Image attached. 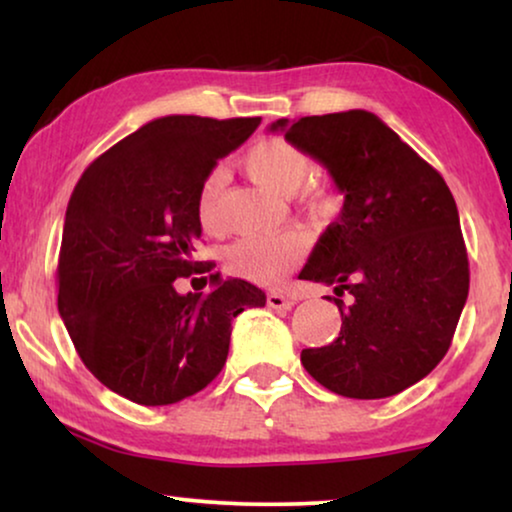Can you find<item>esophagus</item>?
I'll return each mask as SVG.
<instances>
[{
    "instance_id": "obj_1",
    "label": "esophagus",
    "mask_w": 512,
    "mask_h": 512,
    "mask_svg": "<svg viewBox=\"0 0 512 512\" xmlns=\"http://www.w3.org/2000/svg\"><path fill=\"white\" fill-rule=\"evenodd\" d=\"M268 307H272V310H291L293 298L284 296V293L272 291V293H268Z\"/></svg>"
}]
</instances>
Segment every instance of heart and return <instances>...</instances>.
<instances>
[{
  "instance_id": "obj_1",
  "label": "heart",
  "mask_w": 512,
  "mask_h": 512,
  "mask_svg": "<svg viewBox=\"0 0 512 512\" xmlns=\"http://www.w3.org/2000/svg\"><path fill=\"white\" fill-rule=\"evenodd\" d=\"M242 170L251 181L265 191L291 198L312 179L314 163L307 153L293 142L282 137H268L251 144L242 156ZM310 202L317 209L328 207V198L319 193L310 195ZM195 212L205 233L219 235L223 230V174L212 170L202 179L195 200ZM307 240L300 230H282L275 235L242 237L230 244L223 254V263L230 275L247 279V282L277 286L289 272L303 261Z\"/></svg>"
}]
</instances>
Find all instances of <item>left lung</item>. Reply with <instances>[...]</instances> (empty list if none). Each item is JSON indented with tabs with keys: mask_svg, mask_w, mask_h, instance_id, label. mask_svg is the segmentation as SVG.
<instances>
[{
	"mask_svg": "<svg viewBox=\"0 0 512 512\" xmlns=\"http://www.w3.org/2000/svg\"><path fill=\"white\" fill-rule=\"evenodd\" d=\"M345 195L300 279L333 286L342 314L331 345L303 349L307 373L347 398H387L422 380L450 349L468 298V256L445 179L363 109L279 118ZM347 290L353 303L339 300Z\"/></svg>",
	"mask_w": 512,
	"mask_h": 512,
	"instance_id": "8db88e82",
	"label": "left lung"
}]
</instances>
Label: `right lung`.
Wrapping results in <instances>:
<instances>
[{
    "label": "right lung",
    "mask_w": 512,
    "mask_h": 512,
    "mask_svg": "<svg viewBox=\"0 0 512 512\" xmlns=\"http://www.w3.org/2000/svg\"><path fill=\"white\" fill-rule=\"evenodd\" d=\"M261 118L163 116L104 151L67 205L58 310L86 368L114 394L170 405L198 394L228 359L233 319L263 307L244 279L209 275V293L181 296L193 261L202 179L249 139Z\"/></svg>",
    "instance_id": "right-lung-1"
}]
</instances>
